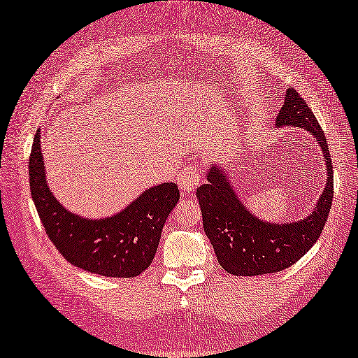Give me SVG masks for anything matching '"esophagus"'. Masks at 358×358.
I'll return each mask as SVG.
<instances>
[{"instance_id":"esophagus-1","label":"esophagus","mask_w":358,"mask_h":358,"mask_svg":"<svg viewBox=\"0 0 358 358\" xmlns=\"http://www.w3.org/2000/svg\"><path fill=\"white\" fill-rule=\"evenodd\" d=\"M201 180V173L198 170V166L194 165H187L178 178V184L179 188L184 192L185 194H192L196 192V188L199 185Z\"/></svg>"}]
</instances>
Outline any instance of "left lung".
Returning a JSON list of instances; mask_svg holds the SVG:
<instances>
[{
	"label": "left lung",
	"mask_w": 358,
	"mask_h": 358,
	"mask_svg": "<svg viewBox=\"0 0 358 358\" xmlns=\"http://www.w3.org/2000/svg\"><path fill=\"white\" fill-rule=\"evenodd\" d=\"M276 123L278 127L304 128L317 138L327 169L326 188L309 217L290 224H271L247 211L231 189L225 173L216 165L211 166L207 174L208 182L198 188L196 196L202 211L203 231L213 245L217 262L230 275L276 273L295 264L317 243L329 216L334 198L329 148L324 131L294 87L287 90Z\"/></svg>",
	"instance_id": "left-lung-1"
}]
</instances>
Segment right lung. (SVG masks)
<instances>
[{
    "label": "right lung",
    "mask_w": 358,
    "mask_h": 358,
    "mask_svg": "<svg viewBox=\"0 0 358 358\" xmlns=\"http://www.w3.org/2000/svg\"><path fill=\"white\" fill-rule=\"evenodd\" d=\"M36 131L29 156V184L48 238L64 259L86 272L109 278H133L155 259L166 217L179 201L174 182L152 187L120 213L86 220L60 206L46 184Z\"/></svg>",
    "instance_id": "1"
}]
</instances>
